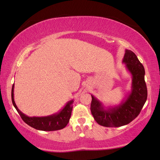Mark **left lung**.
I'll list each match as a JSON object with an SVG mask.
<instances>
[{
  "label": "left lung",
  "instance_id": "8db88e82",
  "mask_svg": "<svg viewBox=\"0 0 160 160\" xmlns=\"http://www.w3.org/2000/svg\"><path fill=\"white\" fill-rule=\"evenodd\" d=\"M122 62L132 76L131 91L126 99L118 106L105 107L91 95V114L97 123L103 127H119L129 124L140 114L147 99L145 70L137 56L132 51L126 49Z\"/></svg>",
  "mask_w": 160,
  "mask_h": 160
}]
</instances>
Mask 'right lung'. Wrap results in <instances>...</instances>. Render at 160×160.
<instances>
[{
  "mask_svg": "<svg viewBox=\"0 0 160 160\" xmlns=\"http://www.w3.org/2000/svg\"><path fill=\"white\" fill-rule=\"evenodd\" d=\"M13 89H14V83L12 89V100L13 107L16 108L22 120L30 127L40 131H52L64 128L69 122L73 108V100L68 102L62 109L60 110L58 113L45 117H29L22 113L17 107L13 99Z\"/></svg>",
  "mask_w": 160,
  "mask_h": 160,
  "instance_id": "1",
  "label": "right lung"
}]
</instances>
